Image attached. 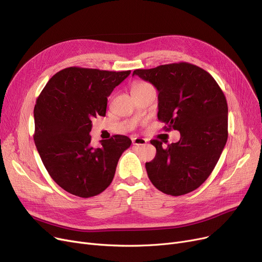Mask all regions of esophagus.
Here are the masks:
<instances>
[{
  "label": "esophagus",
  "instance_id": "34e87169",
  "mask_svg": "<svg viewBox=\"0 0 262 262\" xmlns=\"http://www.w3.org/2000/svg\"><path fill=\"white\" fill-rule=\"evenodd\" d=\"M132 141H133V144L137 146L144 145L146 143V140L144 138H141V137H135V138L132 139Z\"/></svg>",
  "mask_w": 262,
  "mask_h": 262
}]
</instances>
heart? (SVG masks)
<instances>
[{
	"label": "heart",
	"mask_w": 262,
	"mask_h": 262,
	"mask_svg": "<svg viewBox=\"0 0 262 262\" xmlns=\"http://www.w3.org/2000/svg\"><path fill=\"white\" fill-rule=\"evenodd\" d=\"M149 85L146 84V82H136V84L133 86L132 88V92L133 91H136V90H139V89H142V88H146L148 87Z\"/></svg>",
	"instance_id": "heart-1"
}]
</instances>
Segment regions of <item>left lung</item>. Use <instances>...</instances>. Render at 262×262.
Listing matches in <instances>:
<instances>
[{
	"label": "left lung",
	"mask_w": 262,
	"mask_h": 262,
	"mask_svg": "<svg viewBox=\"0 0 262 262\" xmlns=\"http://www.w3.org/2000/svg\"><path fill=\"white\" fill-rule=\"evenodd\" d=\"M158 91V120L181 133L176 143L162 147L152 140L156 156L145 163L147 176L173 196L198 189L211 174L227 141V102L214 78L188 62L162 64L133 72Z\"/></svg>",
	"instance_id": "obj_1"
}]
</instances>
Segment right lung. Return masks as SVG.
Returning <instances> with one entry per match:
<instances>
[{"instance_id": "obj_1", "label": "right lung", "mask_w": 262, "mask_h": 262, "mask_svg": "<svg viewBox=\"0 0 262 262\" xmlns=\"http://www.w3.org/2000/svg\"><path fill=\"white\" fill-rule=\"evenodd\" d=\"M130 71L70 67L55 74L38 96L34 140L53 181L79 198L100 194L112 184L132 140L116 135L91 145L92 119L105 117L107 98Z\"/></svg>"}]
</instances>
